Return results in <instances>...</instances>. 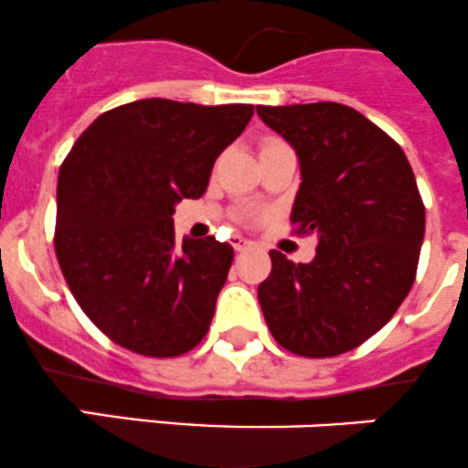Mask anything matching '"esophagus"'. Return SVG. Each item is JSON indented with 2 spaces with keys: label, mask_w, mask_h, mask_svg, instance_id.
<instances>
[{
  "label": "esophagus",
  "mask_w": 468,
  "mask_h": 468,
  "mask_svg": "<svg viewBox=\"0 0 468 468\" xmlns=\"http://www.w3.org/2000/svg\"><path fill=\"white\" fill-rule=\"evenodd\" d=\"M251 247V242H249V239H244V238H239V235H235L233 238V249L235 251H244V249H249Z\"/></svg>",
  "instance_id": "esophagus-1"
}]
</instances>
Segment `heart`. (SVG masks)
Instances as JSON below:
<instances>
[{
    "label": "heart",
    "instance_id": "1",
    "mask_svg": "<svg viewBox=\"0 0 468 468\" xmlns=\"http://www.w3.org/2000/svg\"><path fill=\"white\" fill-rule=\"evenodd\" d=\"M281 142H274V139H270V142H265L261 146V153H265V151H270V148H274V146H279Z\"/></svg>",
    "mask_w": 468,
    "mask_h": 468
}]
</instances>
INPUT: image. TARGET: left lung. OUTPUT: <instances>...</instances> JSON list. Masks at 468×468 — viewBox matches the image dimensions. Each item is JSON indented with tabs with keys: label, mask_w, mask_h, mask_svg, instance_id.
<instances>
[{
	"label": "left lung",
	"mask_w": 468,
	"mask_h": 468,
	"mask_svg": "<svg viewBox=\"0 0 468 468\" xmlns=\"http://www.w3.org/2000/svg\"><path fill=\"white\" fill-rule=\"evenodd\" d=\"M294 148L302 185L297 233H315L311 262L270 251L258 302L281 347L335 356L378 334L410 294L425 235V207L402 148L347 104L256 107Z\"/></svg>",
	"instance_id": "1"
}]
</instances>
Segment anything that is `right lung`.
Masks as SVG:
<instances>
[{"label": "right lung", "instance_id": "obj_1", "mask_svg": "<svg viewBox=\"0 0 468 468\" xmlns=\"http://www.w3.org/2000/svg\"><path fill=\"white\" fill-rule=\"evenodd\" d=\"M251 116V104L137 100L100 113L63 160L58 265L81 311L121 347L178 356L210 329L233 247L212 235L178 244L174 212L203 197Z\"/></svg>", "mask_w": 468, "mask_h": 468}]
</instances>
